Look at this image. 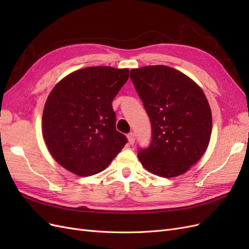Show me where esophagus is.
Returning <instances> with one entry per match:
<instances>
[{
  "mask_svg": "<svg viewBox=\"0 0 249 249\" xmlns=\"http://www.w3.org/2000/svg\"><path fill=\"white\" fill-rule=\"evenodd\" d=\"M135 139H136V136H135L134 133H130L127 134V140H129V143L131 145H133L135 143Z\"/></svg>",
  "mask_w": 249,
  "mask_h": 249,
  "instance_id": "1",
  "label": "esophagus"
}]
</instances>
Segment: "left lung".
Listing matches in <instances>:
<instances>
[{
	"instance_id": "8db88e82",
	"label": "left lung",
	"mask_w": 249,
	"mask_h": 249,
	"mask_svg": "<svg viewBox=\"0 0 249 249\" xmlns=\"http://www.w3.org/2000/svg\"><path fill=\"white\" fill-rule=\"evenodd\" d=\"M130 77L152 124V141L138 150L146 170L173 178L205 154L212 133V112L201 88L166 65L131 70Z\"/></svg>"
}]
</instances>
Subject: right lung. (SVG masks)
<instances>
[{"instance_id":"right-lung-1","label":"right lung","mask_w":249,"mask_h":249,"mask_svg":"<svg viewBox=\"0 0 249 249\" xmlns=\"http://www.w3.org/2000/svg\"><path fill=\"white\" fill-rule=\"evenodd\" d=\"M129 70L91 66L70 73L53 88L42 113V135L52 157L80 177L106 169L127 142L116 131L112 102Z\"/></svg>"}]
</instances>
